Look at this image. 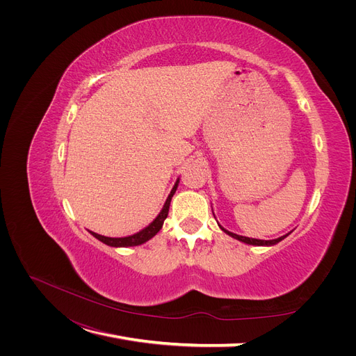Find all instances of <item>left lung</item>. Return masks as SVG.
Masks as SVG:
<instances>
[{"instance_id":"left-lung-1","label":"left lung","mask_w":356,"mask_h":356,"mask_svg":"<svg viewBox=\"0 0 356 356\" xmlns=\"http://www.w3.org/2000/svg\"><path fill=\"white\" fill-rule=\"evenodd\" d=\"M219 228L225 232V234H228L229 236H232V238H235V239H238V241H242V242H245V244H250V245H274V244H277V242H280V241H283L287 235H284V236H280V238H277V239H271V241H264V239H254V238H247V236H241V235H236V234H232V232H229V231H227L225 228H222L220 225H219Z\"/></svg>"}]
</instances>
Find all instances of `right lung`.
I'll return each mask as SVG.
<instances>
[{"label":"right lung","mask_w":356,"mask_h":356,"mask_svg":"<svg viewBox=\"0 0 356 356\" xmlns=\"http://www.w3.org/2000/svg\"><path fill=\"white\" fill-rule=\"evenodd\" d=\"M177 184H179V179L175 183L170 195H168L161 212L157 215V218L152 223H149L147 228L141 229L140 232H137L134 235H129V236H124V238H109V236H104V235H99V234H95V232H90V234L95 236L97 239H99L101 242H104V244L109 245V247H134V245L144 244V242H147L148 239H152L161 229L163 222L168 215V208H170V202H172V197H173V195L177 189Z\"/></svg>","instance_id":"add662e5"}]
</instances>
